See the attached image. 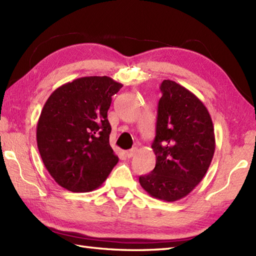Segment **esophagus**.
I'll use <instances>...</instances> for the list:
<instances>
[{"label":"esophagus","instance_id":"34e87169","mask_svg":"<svg viewBox=\"0 0 256 256\" xmlns=\"http://www.w3.org/2000/svg\"><path fill=\"white\" fill-rule=\"evenodd\" d=\"M136 152H138V148H132V150H128L126 154V156H128V158H132Z\"/></svg>","mask_w":256,"mask_h":256}]
</instances>
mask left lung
Segmentation results:
<instances>
[{
    "label": "left lung",
    "instance_id": "1",
    "mask_svg": "<svg viewBox=\"0 0 256 256\" xmlns=\"http://www.w3.org/2000/svg\"><path fill=\"white\" fill-rule=\"evenodd\" d=\"M160 90L152 144L156 166L140 183L152 198L174 202L203 180L215 152V134L208 110L193 92L170 80Z\"/></svg>",
    "mask_w": 256,
    "mask_h": 256
}]
</instances>
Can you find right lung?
I'll list each match as a JSON object with an SVG mask.
<instances>
[{"instance_id":"1","label":"right lung","mask_w":256,"mask_h":256,"mask_svg":"<svg viewBox=\"0 0 256 256\" xmlns=\"http://www.w3.org/2000/svg\"><path fill=\"white\" fill-rule=\"evenodd\" d=\"M122 84L108 76L80 77L56 88L37 124V145L50 176L70 192H90L118 164L109 142L108 110Z\"/></svg>"}]
</instances>
